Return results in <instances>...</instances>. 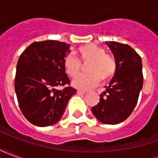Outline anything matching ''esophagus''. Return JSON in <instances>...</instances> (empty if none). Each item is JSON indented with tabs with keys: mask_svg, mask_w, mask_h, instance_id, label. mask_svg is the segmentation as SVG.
Instances as JSON below:
<instances>
[{
	"mask_svg": "<svg viewBox=\"0 0 158 158\" xmlns=\"http://www.w3.org/2000/svg\"><path fill=\"white\" fill-rule=\"evenodd\" d=\"M77 93H78L79 95H85L86 92L85 91H83V90H78V91H77Z\"/></svg>",
	"mask_w": 158,
	"mask_h": 158,
	"instance_id": "esophagus-1",
	"label": "esophagus"
}]
</instances>
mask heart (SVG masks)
Wrapping results in <instances>:
<instances>
[{
  "label": "heart",
  "mask_w": 158,
  "mask_h": 158,
  "mask_svg": "<svg viewBox=\"0 0 158 158\" xmlns=\"http://www.w3.org/2000/svg\"><path fill=\"white\" fill-rule=\"evenodd\" d=\"M76 52L81 62H88L86 65L88 73L78 76L73 80V86L77 89L83 90L91 89L98 85L100 79L102 82H106L116 73V59L113 56L105 53V50L102 46L92 43L86 44L79 46ZM79 61L72 54L66 56L63 60L66 73L72 78L80 73L81 64Z\"/></svg>",
  "instance_id": "heart-1"
}]
</instances>
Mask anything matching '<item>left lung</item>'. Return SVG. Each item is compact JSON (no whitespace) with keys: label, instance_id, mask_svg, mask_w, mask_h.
Masks as SVG:
<instances>
[{"label":"left lung","instance_id":"8db88e82","mask_svg":"<svg viewBox=\"0 0 158 158\" xmlns=\"http://www.w3.org/2000/svg\"><path fill=\"white\" fill-rule=\"evenodd\" d=\"M106 44L116 59L117 71L91 112L101 123L117 124L127 119L137 104L143 86L142 61L129 45L115 41Z\"/></svg>","mask_w":158,"mask_h":158}]
</instances>
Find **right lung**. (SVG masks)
Segmentation results:
<instances>
[{"instance_id": "right-lung-1", "label": "right lung", "mask_w": 158, "mask_h": 158, "mask_svg": "<svg viewBox=\"0 0 158 158\" xmlns=\"http://www.w3.org/2000/svg\"><path fill=\"white\" fill-rule=\"evenodd\" d=\"M70 45L57 40L34 42L23 51L17 64L15 91L20 109L34 125L46 127L58 122L69 99L76 94L63 60Z\"/></svg>"}]
</instances>
